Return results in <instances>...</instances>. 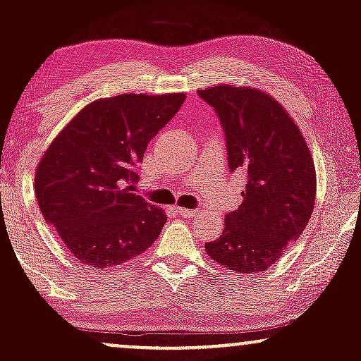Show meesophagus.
<instances>
[{
  "mask_svg": "<svg viewBox=\"0 0 361 361\" xmlns=\"http://www.w3.org/2000/svg\"><path fill=\"white\" fill-rule=\"evenodd\" d=\"M175 212L181 217H190V215H195V210L185 209V207H175Z\"/></svg>",
  "mask_w": 361,
  "mask_h": 361,
  "instance_id": "obj_1",
  "label": "esophagus"
}]
</instances>
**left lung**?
<instances>
[{"label": "left lung", "instance_id": "obj_1", "mask_svg": "<svg viewBox=\"0 0 361 361\" xmlns=\"http://www.w3.org/2000/svg\"><path fill=\"white\" fill-rule=\"evenodd\" d=\"M221 118L229 171L246 178L243 204L205 244L241 275L268 270L304 233L316 204V168L300 128L271 94L250 86L198 90Z\"/></svg>", "mask_w": 361, "mask_h": 361}]
</instances>
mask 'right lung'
<instances>
[{
    "instance_id": "right-lung-1",
    "label": "right lung",
    "mask_w": 361,
    "mask_h": 361,
    "mask_svg": "<svg viewBox=\"0 0 361 361\" xmlns=\"http://www.w3.org/2000/svg\"><path fill=\"white\" fill-rule=\"evenodd\" d=\"M185 93H126L90 103L57 134L35 171L45 222L81 263L103 270L144 252L166 215L134 193L147 144Z\"/></svg>"
}]
</instances>
